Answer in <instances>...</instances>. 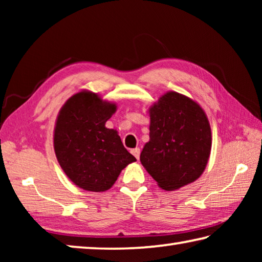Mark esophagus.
Wrapping results in <instances>:
<instances>
[{
	"label": "esophagus",
	"instance_id": "34e87169",
	"mask_svg": "<svg viewBox=\"0 0 262 262\" xmlns=\"http://www.w3.org/2000/svg\"><path fill=\"white\" fill-rule=\"evenodd\" d=\"M132 154L134 155V156L136 157V159H140V154H141V150H140V148L132 149Z\"/></svg>",
	"mask_w": 262,
	"mask_h": 262
}]
</instances>
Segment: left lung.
I'll return each instance as SVG.
<instances>
[{
  "instance_id": "left-lung-1",
  "label": "left lung",
  "mask_w": 262,
  "mask_h": 262,
  "mask_svg": "<svg viewBox=\"0 0 262 262\" xmlns=\"http://www.w3.org/2000/svg\"><path fill=\"white\" fill-rule=\"evenodd\" d=\"M150 141L141 163L165 190L193 183L205 171L211 149L209 121L195 101L167 92L150 108Z\"/></svg>"
}]
</instances>
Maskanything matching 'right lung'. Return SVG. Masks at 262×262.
I'll list each match as a JSON object with an SVG mask.
<instances>
[{"label":"right lung","mask_w":262,"mask_h":262,"mask_svg":"<svg viewBox=\"0 0 262 262\" xmlns=\"http://www.w3.org/2000/svg\"><path fill=\"white\" fill-rule=\"evenodd\" d=\"M115 110L94 92L83 91L69 98L57 117L56 158L68 178L85 190H107L121 170L136 161L118 132L105 127Z\"/></svg>","instance_id":"1"}]
</instances>
